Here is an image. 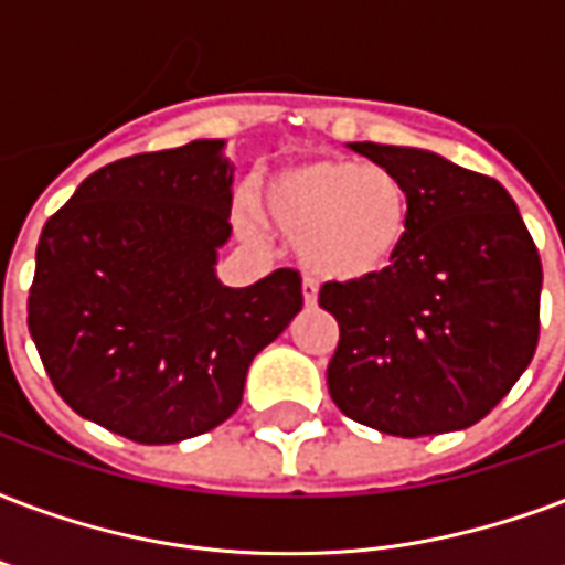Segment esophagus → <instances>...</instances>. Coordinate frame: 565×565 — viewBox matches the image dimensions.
I'll list each match as a JSON object with an SVG mask.
<instances>
[{
  "mask_svg": "<svg viewBox=\"0 0 565 565\" xmlns=\"http://www.w3.org/2000/svg\"><path fill=\"white\" fill-rule=\"evenodd\" d=\"M317 292H320V284L313 281V278H305V281H301V296H305V305H308V308L317 305Z\"/></svg>",
  "mask_w": 565,
  "mask_h": 565,
  "instance_id": "34e87169",
  "label": "esophagus"
}]
</instances>
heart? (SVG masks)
<instances>
[{
    "label": "heart",
    "mask_w": 565,
    "mask_h": 565,
    "mask_svg": "<svg viewBox=\"0 0 565 565\" xmlns=\"http://www.w3.org/2000/svg\"><path fill=\"white\" fill-rule=\"evenodd\" d=\"M266 204L275 225L299 243L308 269L340 281L391 269L412 227L403 180L382 166L350 159L287 168L269 180Z\"/></svg>",
    "instance_id": "1"
}]
</instances>
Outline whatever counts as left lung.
I'll return each instance as SVG.
<instances>
[{
  "instance_id": "left-lung-1",
  "label": "left lung",
  "mask_w": 565,
  "mask_h": 565,
  "mask_svg": "<svg viewBox=\"0 0 565 565\" xmlns=\"http://www.w3.org/2000/svg\"><path fill=\"white\" fill-rule=\"evenodd\" d=\"M350 148L403 180L412 227L391 269L322 284L320 308L340 326L331 399L385 436L468 429L536 352L540 252L498 180L429 150Z\"/></svg>"
}]
</instances>
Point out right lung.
Instances as JSON below:
<instances>
[{"label": "right lung", "instance_id": "right-lung-1", "mask_svg": "<svg viewBox=\"0 0 565 565\" xmlns=\"http://www.w3.org/2000/svg\"><path fill=\"white\" fill-rule=\"evenodd\" d=\"M225 141L136 153L46 218L29 331L58 397L109 433L174 445L225 424L248 364L301 311V275L222 287L234 168Z\"/></svg>", "mask_w": 565, "mask_h": 565}]
</instances>
